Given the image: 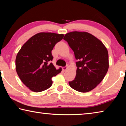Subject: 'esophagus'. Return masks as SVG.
<instances>
[{
  "label": "esophagus",
  "mask_w": 126,
  "mask_h": 126,
  "mask_svg": "<svg viewBox=\"0 0 126 126\" xmlns=\"http://www.w3.org/2000/svg\"><path fill=\"white\" fill-rule=\"evenodd\" d=\"M68 69V67H63L62 68V69H63V71H65L66 70H67Z\"/></svg>",
  "instance_id": "1"
}]
</instances>
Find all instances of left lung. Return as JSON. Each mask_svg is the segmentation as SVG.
Instances as JSON below:
<instances>
[{
  "mask_svg": "<svg viewBox=\"0 0 126 126\" xmlns=\"http://www.w3.org/2000/svg\"><path fill=\"white\" fill-rule=\"evenodd\" d=\"M74 52L77 69L71 88L79 92L92 90L103 79L109 68L108 50L101 40L86 32H71L63 38Z\"/></svg>",
  "mask_w": 126,
  "mask_h": 126,
  "instance_id": "obj_1",
  "label": "left lung"
}]
</instances>
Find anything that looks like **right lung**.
I'll return each mask as SVG.
<instances>
[{
	"instance_id": "right-lung-1",
	"label": "right lung",
	"mask_w": 126,
	"mask_h": 126,
	"mask_svg": "<svg viewBox=\"0 0 126 126\" xmlns=\"http://www.w3.org/2000/svg\"><path fill=\"white\" fill-rule=\"evenodd\" d=\"M64 34L41 32L33 35L23 44L16 59V69L25 86L34 92L50 88L53 77L60 73L51 63L52 50Z\"/></svg>"
}]
</instances>
